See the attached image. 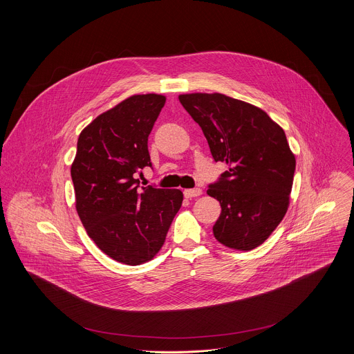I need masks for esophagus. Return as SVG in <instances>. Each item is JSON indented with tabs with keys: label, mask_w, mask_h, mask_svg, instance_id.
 <instances>
[{
	"label": "esophagus",
	"mask_w": 354,
	"mask_h": 354,
	"mask_svg": "<svg viewBox=\"0 0 354 354\" xmlns=\"http://www.w3.org/2000/svg\"><path fill=\"white\" fill-rule=\"evenodd\" d=\"M203 192L201 188H192V189H185V191H184V195H185V198H188V199H191V198H198V196H201Z\"/></svg>",
	"instance_id": "esophagus-1"
}]
</instances>
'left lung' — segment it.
Masks as SVG:
<instances>
[{"label": "left lung", "mask_w": 354, "mask_h": 354, "mask_svg": "<svg viewBox=\"0 0 354 354\" xmlns=\"http://www.w3.org/2000/svg\"><path fill=\"white\" fill-rule=\"evenodd\" d=\"M184 109L199 124L215 162L227 165L207 195L221 203L214 237L225 247L251 251L283 219L296 158L283 129L266 111L223 94H183Z\"/></svg>", "instance_id": "left-lung-1"}]
</instances>
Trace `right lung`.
<instances>
[{"instance_id":"right-lung-1","label":"right lung","mask_w":354,"mask_h":354,"mask_svg":"<svg viewBox=\"0 0 354 354\" xmlns=\"http://www.w3.org/2000/svg\"><path fill=\"white\" fill-rule=\"evenodd\" d=\"M166 98L132 95L100 114L77 140L71 167L76 211L102 252L128 264L151 260L183 204L180 189L139 188L151 167L149 135Z\"/></svg>"}]
</instances>
